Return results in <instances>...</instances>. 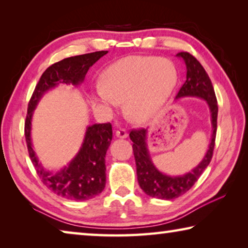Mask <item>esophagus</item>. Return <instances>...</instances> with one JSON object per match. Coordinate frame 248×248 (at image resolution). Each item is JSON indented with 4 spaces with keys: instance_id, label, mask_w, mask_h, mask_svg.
Listing matches in <instances>:
<instances>
[{
    "instance_id": "1",
    "label": "esophagus",
    "mask_w": 248,
    "mask_h": 248,
    "mask_svg": "<svg viewBox=\"0 0 248 248\" xmlns=\"http://www.w3.org/2000/svg\"><path fill=\"white\" fill-rule=\"evenodd\" d=\"M116 137L120 138V139H125L128 137V132L124 129H119L116 131Z\"/></svg>"
}]
</instances>
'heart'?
<instances>
[{"mask_svg":"<svg viewBox=\"0 0 248 248\" xmlns=\"http://www.w3.org/2000/svg\"><path fill=\"white\" fill-rule=\"evenodd\" d=\"M177 83V70L167 59L131 56L103 71L95 98L107 108L124 102V112L137 123H145L161 110Z\"/></svg>","mask_w":248,"mask_h":248,"instance_id":"1","label":"heart"}]
</instances>
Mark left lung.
<instances>
[{
  "mask_svg": "<svg viewBox=\"0 0 248 248\" xmlns=\"http://www.w3.org/2000/svg\"><path fill=\"white\" fill-rule=\"evenodd\" d=\"M176 56L183 59L187 70L186 81L180 87L178 94L176 95V99L183 97H198L205 100L211 112L212 136L207 153L195 169L184 175L170 176L159 171L153 164L148 144H146L148 130L138 129L130 132V139L133 142L132 148L134 158H136L138 182L141 189L150 197L164 200L178 198L194 186L210 164L217 134V102L211 79L200 62L190 53L179 52Z\"/></svg>",
  "mask_w": 248,
  "mask_h": 248,
  "instance_id": "left-lung-1",
  "label": "left lung"
}]
</instances>
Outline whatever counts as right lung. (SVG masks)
Wrapping results in <instances>:
<instances>
[{"label":"right lung","mask_w":248,"mask_h":248,"mask_svg":"<svg viewBox=\"0 0 248 248\" xmlns=\"http://www.w3.org/2000/svg\"><path fill=\"white\" fill-rule=\"evenodd\" d=\"M108 51H96L63 59L50 65L41 75L28 104L25 121V138L32 165L46 186L65 199L84 201L94 198L106 185L105 156L112 139L110 124H95L86 128L85 136L77 155L63 169L52 171L44 169L31 143V119L41 97L59 84H81L87 71Z\"/></svg>","instance_id":"1"}]
</instances>
